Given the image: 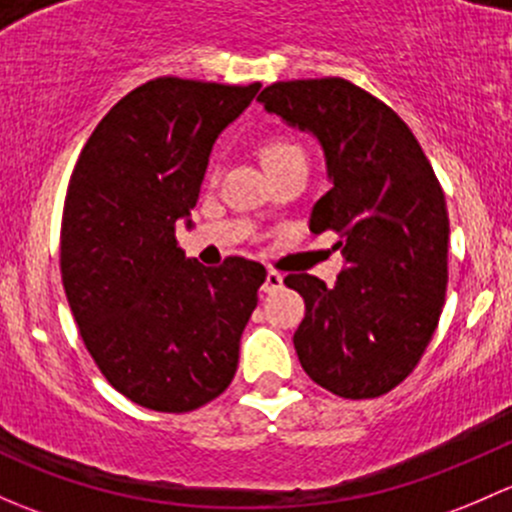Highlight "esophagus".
Listing matches in <instances>:
<instances>
[{
    "instance_id": "obj_1",
    "label": "esophagus",
    "mask_w": 512,
    "mask_h": 512,
    "mask_svg": "<svg viewBox=\"0 0 512 512\" xmlns=\"http://www.w3.org/2000/svg\"><path fill=\"white\" fill-rule=\"evenodd\" d=\"M283 286V276L278 271H268L266 273V281H263V286H261V291L263 293H276L278 288Z\"/></svg>"
}]
</instances>
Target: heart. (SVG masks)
Wrapping results in <instances>:
<instances>
[{
  "label": "heart",
  "mask_w": 512,
  "mask_h": 512,
  "mask_svg": "<svg viewBox=\"0 0 512 512\" xmlns=\"http://www.w3.org/2000/svg\"><path fill=\"white\" fill-rule=\"evenodd\" d=\"M293 155H303L300 145H295L293 140L281 138V135H273V138L263 140L261 145V160L263 165H273V162L288 160Z\"/></svg>",
  "instance_id": "1"
}]
</instances>
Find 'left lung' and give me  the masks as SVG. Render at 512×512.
Returning <instances> with one entry per match:
<instances>
[{
  "instance_id": "1",
  "label": "left lung",
  "mask_w": 512,
  "mask_h": 512,
  "mask_svg": "<svg viewBox=\"0 0 512 512\" xmlns=\"http://www.w3.org/2000/svg\"><path fill=\"white\" fill-rule=\"evenodd\" d=\"M268 113L310 133L330 189L310 231L340 234L335 286L291 273L305 318L295 352L315 384L345 399L387 394L424 355L449 283V212L424 150L392 108L345 78L281 81L258 96Z\"/></svg>"
}]
</instances>
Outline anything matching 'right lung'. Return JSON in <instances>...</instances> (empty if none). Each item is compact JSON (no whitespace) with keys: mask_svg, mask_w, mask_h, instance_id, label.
<instances>
[{"mask_svg":"<svg viewBox=\"0 0 512 512\" xmlns=\"http://www.w3.org/2000/svg\"><path fill=\"white\" fill-rule=\"evenodd\" d=\"M261 88L155 78L108 110L68 182L61 278L86 350L152 412L204 407L231 384L266 268H207L177 246L221 130Z\"/></svg>","mask_w":512,"mask_h":512,"instance_id":"obj_1","label":"right lung"}]
</instances>
